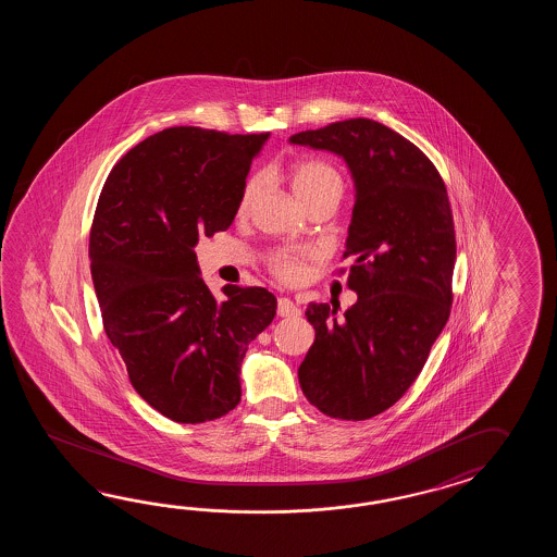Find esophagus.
Masks as SVG:
<instances>
[{"label":"esophagus","mask_w":557,"mask_h":557,"mask_svg":"<svg viewBox=\"0 0 557 557\" xmlns=\"http://www.w3.org/2000/svg\"><path fill=\"white\" fill-rule=\"evenodd\" d=\"M276 312H278V317H298L300 308L296 307L290 298H278Z\"/></svg>","instance_id":"obj_1"}]
</instances>
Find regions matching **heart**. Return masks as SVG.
Returning <instances> with one entry per match:
<instances>
[{
	"mask_svg": "<svg viewBox=\"0 0 557 557\" xmlns=\"http://www.w3.org/2000/svg\"><path fill=\"white\" fill-rule=\"evenodd\" d=\"M288 181H290V187L295 190L298 201L302 202L305 207L322 201V199H338L341 201V197H343L344 181L341 173L324 161L310 159V161L296 163L288 173ZM261 177L250 178L240 195L238 214L249 213L252 202L257 201V197L261 193ZM308 257H310L308 252L281 250L271 257V269L278 278H283L286 283H295L305 273V261Z\"/></svg>",
	"mask_w": 557,
	"mask_h": 557,
	"instance_id": "heart-1",
	"label": "heart"
}]
</instances>
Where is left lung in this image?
<instances>
[{
	"mask_svg": "<svg viewBox=\"0 0 557 557\" xmlns=\"http://www.w3.org/2000/svg\"><path fill=\"white\" fill-rule=\"evenodd\" d=\"M343 157L355 209L343 259L358 295L310 302L317 336L298 382L308 403L341 420H368L398 403L426 364L451 307L456 235L446 185L414 143L372 119L336 121L290 137Z\"/></svg>",
	"mask_w": 557,
	"mask_h": 557,
	"instance_id": "1",
	"label": "left lung"
}]
</instances>
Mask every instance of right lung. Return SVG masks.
<instances>
[{
  "instance_id": "add662e5",
  "label": "right lung",
  "mask_w": 557,
  "mask_h": 557,
  "mask_svg": "<svg viewBox=\"0 0 557 557\" xmlns=\"http://www.w3.org/2000/svg\"><path fill=\"white\" fill-rule=\"evenodd\" d=\"M269 133L159 131L111 169L95 209L89 259L107 338L145 403L201 424L240 403V364L276 314L261 286L199 276L195 247L235 221L250 163Z\"/></svg>"
}]
</instances>
